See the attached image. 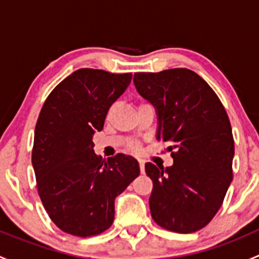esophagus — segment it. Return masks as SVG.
Instances as JSON below:
<instances>
[{
    "mask_svg": "<svg viewBox=\"0 0 259 259\" xmlns=\"http://www.w3.org/2000/svg\"><path fill=\"white\" fill-rule=\"evenodd\" d=\"M144 160H139V168H140V173H144Z\"/></svg>",
    "mask_w": 259,
    "mask_h": 259,
    "instance_id": "34e87169",
    "label": "esophagus"
}]
</instances>
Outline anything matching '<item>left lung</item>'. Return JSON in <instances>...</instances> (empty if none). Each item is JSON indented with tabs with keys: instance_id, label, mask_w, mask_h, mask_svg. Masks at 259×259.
Returning <instances> with one entry per match:
<instances>
[{
	"instance_id": "8db88e82",
	"label": "left lung",
	"mask_w": 259,
	"mask_h": 259,
	"mask_svg": "<svg viewBox=\"0 0 259 259\" xmlns=\"http://www.w3.org/2000/svg\"><path fill=\"white\" fill-rule=\"evenodd\" d=\"M138 93L158 113L159 142H168L171 166L145 164L153 180L151 218L177 233L204 228L223 203L233 179L234 140L223 104L194 71L137 72Z\"/></svg>"
}]
</instances>
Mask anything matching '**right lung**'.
Returning a JSON list of instances; mask_svg holds the SVG:
<instances>
[{
  "label": "right lung",
  "mask_w": 259,
  "mask_h": 259,
  "mask_svg": "<svg viewBox=\"0 0 259 259\" xmlns=\"http://www.w3.org/2000/svg\"><path fill=\"white\" fill-rule=\"evenodd\" d=\"M132 76L76 70L50 93L41 109L32 166L44 208L65 233L85 238L110 228L115 198L140 174L133 156L116 154L103 160L93 143Z\"/></svg>",
  "instance_id": "add662e5"
}]
</instances>
